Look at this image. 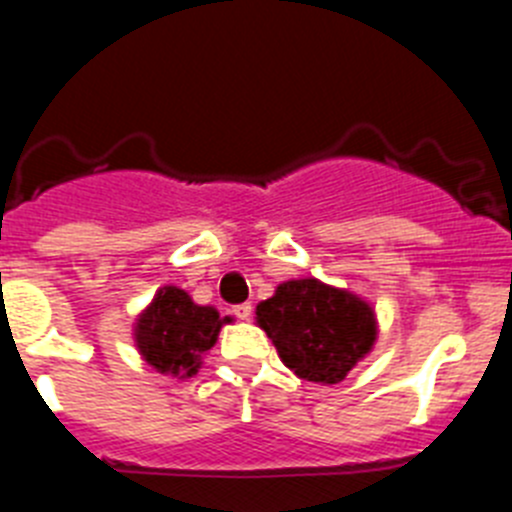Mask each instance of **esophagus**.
Returning <instances> with one entry per match:
<instances>
[{"instance_id":"esophagus-1","label":"esophagus","mask_w":512,"mask_h":512,"mask_svg":"<svg viewBox=\"0 0 512 512\" xmlns=\"http://www.w3.org/2000/svg\"><path fill=\"white\" fill-rule=\"evenodd\" d=\"M233 312H235V318H238V320H251L253 307H251V302H243V305H235Z\"/></svg>"}]
</instances>
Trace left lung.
<instances>
[{
  "label": "left lung",
  "instance_id": "obj_1",
  "mask_svg": "<svg viewBox=\"0 0 512 512\" xmlns=\"http://www.w3.org/2000/svg\"><path fill=\"white\" fill-rule=\"evenodd\" d=\"M256 323L300 379L338 384L377 341L374 307L315 277L289 279L256 307Z\"/></svg>",
  "mask_w": 512,
  "mask_h": 512
}]
</instances>
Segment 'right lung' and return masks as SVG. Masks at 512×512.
Returning <instances> with one entry per match:
<instances>
[{
  "mask_svg": "<svg viewBox=\"0 0 512 512\" xmlns=\"http://www.w3.org/2000/svg\"><path fill=\"white\" fill-rule=\"evenodd\" d=\"M230 318L210 305H197L179 287H161L133 325L135 348L156 372L189 379L200 372L202 356L215 346Z\"/></svg>",
  "mask_w": 512,
  "mask_h": 512,
  "instance_id": "obj_1",
  "label": "right lung"
}]
</instances>
